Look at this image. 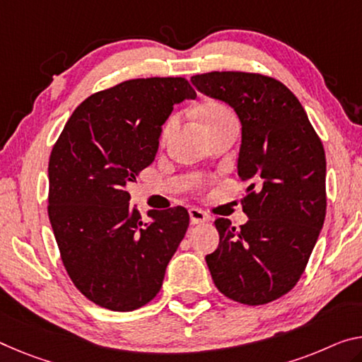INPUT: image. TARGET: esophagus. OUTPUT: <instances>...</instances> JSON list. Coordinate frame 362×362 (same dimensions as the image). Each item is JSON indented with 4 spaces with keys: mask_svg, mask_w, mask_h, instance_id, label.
<instances>
[{
    "mask_svg": "<svg viewBox=\"0 0 362 362\" xmlns=\"http://www.w3.org/2000/svg\"><path fill=\"white\" fill-rule=\"evenodd\" d=\"M189 216H191V225H200L205 223L209 220V216L205 212L199 209H189Z\"/></svg>",
    "mask_w": 362,
    "mask_h": 362,
    "instance_id": "esophagus-1",
    "label": "esophagus"
}]
</instances>
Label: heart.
Returning <instances> with one entry per match:
<instances>
[{"label": "heart", "instance_id": "1", "mask_svg": "<svg viewBox=\"0 0 362 362\" xmlns=\"http://www.w3.org/2000/svg\"><path fill=\"white\" fill-rule=\"evenodd\" d=\"M226 116H231V111L228 110L226 107H223V105H218V103L205 105V107L202 108V111H200V118H202L205 127L215 124L216 121L223 119V118H226ZM175 123H176L175 116H171V118L166 121L165 126L162 127V134H160V137H162V141H163L166 136L170 134L171 129H173Z\"/></svg>", "mask_w": 362, "mask_h": 362}]
</instances>
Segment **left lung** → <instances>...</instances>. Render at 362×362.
I'll use <instances>...</instances> for the list:
<instances>
[{
  "instance_id": "1",
  "label": "left lung",
  "mask_w": 362,
  "mask_h": 362,
  "mask_svg": "<svg viewBox=\"0 0 362 362\" xmlns=\"http://www.w3.org/2000/svg\"><path fill=\"white\" fill-rule=\"evenodd\" d=\"M205 95L235 108L243 124L238 175L249 221L216 218L220 243L205 255L220 293L260 305L291 291L325 220V150L294 93L257 72L214 71L191 77Z\"/></svg>"
}]
</instances>
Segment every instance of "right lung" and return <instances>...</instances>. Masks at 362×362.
<instances>
[{"instance_id":"right-lung-1","label":"right lung","mask_w":362,"mask_h":362,"mask_svg":"<svg viewBox=\"0 0 362 362\" xmlns=\"http://www.w3.org/2000/svg\"><path fill=\"white\" fill-rule=\"evenodd\" d=\"M196 98L185 77L131 79L86 98L66 123L48 162V216L74 286L105 309L127 313L157 296L186 235L177 205H129L126 186L153 162L173 105Z\"/></svg>"}]
</instances>
